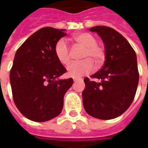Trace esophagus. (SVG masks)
I'll list each match as a JSON object with an SVG mask.
<instances>
[{
  "instance_id": "esophagus-1",
  "label": "esophagus",
  "mask_w": 148,
  "mask_h": 148,
  "mask_svg": "<svg viewBox=\"0 0 148 148\" xmlns=\"http://www.w3.org/2000/svg\"><path fill=\"white\" fill-rule=\"evenodd\" d=\"M79 79H81L80 77H74V78H73V80H74V82H76V81L79 80Z\"/></svg>"
}]
</instances>
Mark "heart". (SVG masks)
Returning <instances> with one entry per match:
<instances>
[{
	"instance_id": "heart-1",
	"label": "heart",
	"mask_w": 148,
	"mask_h": 148,
	"mask_svg": "<svg viewBox=\"0 0 148 148\" xmlns=\"http://www.w3.org/2000/svg\"><path fill=\"white\" fill-rule=\"evenodd\" d=\"M73 39L78 45L83 47L80 62H72L67 67V74L73 77H78L90 74L93 71V63L100 66L106 58V51L102 47L97 45V39L92 34L82 32L74 35ZM55 55L61 64L66 66L71 61L70 49L65 39H61L55 43Z\"/></svg>"
}]
</instances>
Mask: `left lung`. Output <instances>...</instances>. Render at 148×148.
Instances as JSON below:
<instances>
[{
    "mask_svg": "<svg viewBox=\"0 0 148 148\" xmlns=\"http://www.w3.org/2000/svg\"><path fill=\"white\" fill-rule=\"evenodd\" d=\"M96 32L105 44L106 60L102 68L84 78L82 92L85 110L93 117L111 120L126 111L136 93L139 71L136 52L130 43L113 28L96 26Z\"/></svg>",
    "mask_w": 148,
    "mask_h": 148,
    "instance_id": "obj_1",
    "label": "left lung"
}]
</instances>
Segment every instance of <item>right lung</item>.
<instances>
[{
    "instance_id": "1",
    "label": "right lung",
    "mask_w": 148,
    "mask_h": 148,
    "mask_svg": "<svg viewBox=\"0 0 148 148\" xmlns=\"http://www.w3.org/2000/svg\"><path fill=\"white\" fill-rule=\"evenodd\" d=\"M64 29L42 27L16 52L10 84L16 106L25 117L44 122L60 114L63 97L73 79H58L66 72L55 55V43L66 34Z\"/></svg>"
}]
</instances>
